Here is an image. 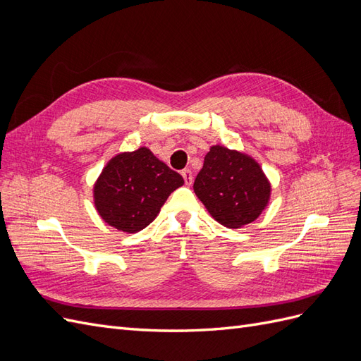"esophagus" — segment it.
<instances>
[{
    "mask_svg": "<svg viewBox=\"0 0 361 361\" xmlns=\"http://www.w3.org/2000/svg\"><path fill=\"white\" fill-rule=\"evenodd\" d=\"M182 176H183V180L187 185H191L192 183V173L190 169H185L182 170Z\"/></svg>",
    "mask_w": 361,
    "mask_h": 361,
    "instance_id": "esophagus-1",
    "label": "esophagus"
}]
</instances>
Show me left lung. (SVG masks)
I'll use <instances>...</instances> for the list:
<instances>
[{
    "mask_svg": "<svg viewBox=\"0 0 361 361\" xmlns=\"http://www.w3.org/2000/svg\"><path fill=\"white\" fill-rule=\"evenodd\" d=\"M271 182L244 152L211 146L194 180V192L215 221L241 228L256 221L271 199Z\"/></svg>",
    "mask_w": 361,
    "mask_h": 361,
    "instance_id": "obj_1",
    "label": "left lung"
}]
</instances>
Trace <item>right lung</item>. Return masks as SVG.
Instances as JSON below:
<instances>
[{
  "mask_svg": "<svg viewBox=\"0 0 361 361\" xmlns=\"http://www.w3.org/2000/svg\"><path fill=\"white\" fill-rule=\"evenodd\" d=\"M183 178L147 147L117 154L93 185V203L102 220L125 233L143 231L158 216Z\"/></svg>",
  "mask_w": 361,
  "mask_h": 361,
  "instance_id": "obj_1",
  "label": "right lung"
}]
</instances>
